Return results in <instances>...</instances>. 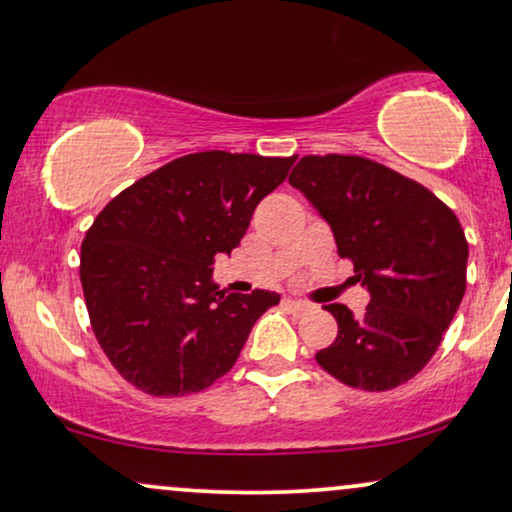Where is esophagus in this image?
<instances>
[{
	"label": "esophagus",
	"instance_id": "esophagus-1",
	"mask_svg": "<svg viewBox=\"0 0 512 512\" xmlns=\"http://www.w3.org/2000/svg\"><path fill=\"white\" fill-rule=\"evenodd\" d=\"M283 302H286V307L293 309V312H309V309H312V304L300 300V297H286Z\"/></svg>",
	"mask_w": 512,
	"mask_h": 512
}]
</instances>
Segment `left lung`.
Segmentation results:
<instances>
[{"instance_id": "8db88e82", "label": "left lung", "mask_w": 512, "mask_h": 512, "mask_svg": "<svg viewBox=\"0 0 512 512\" xmlns=\"http://www.w3.org/2000/svg\"><path fill=\"white\" fill-rule=\"evenodd\" d=\"M288 181L326 219L371 295L361 316L338 302L323 307L338 338L316 352L319 366L368 392L411 380L463 300L468 241L458 217L418 181L359 155H304Z\"/></svg>"}]
</instances>
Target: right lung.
Returning a JSON list of instances; mask_svg holds the SVG:
<instances>
[{
    "mask_svg": "<svg viewBox=\"0 0 512 512\" xmlns=\"http://www.w3.org/2000/svg\"><path fill=\"white\" fill-rule=\"evenodd\" d=\"M293 158L203 151L134 181L99 212L80 255L94 335L127 383L153 397L210 387L236 364L274 290L226 293L212 281L252 212Z\"/></svg>",
    "mask_w": 512,
    "mask_h": 512,
    "instance_id": "1",
    "label": "right lung"
}]
</instances>
